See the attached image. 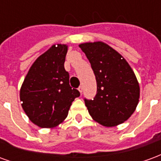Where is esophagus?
<instances>
[{
    "label": "esophagus",
    "instance_id": "esophagus-1",
    "mask_svg": "<svg viewBox=\"0 0 161 161\" xmlns=\"http://www.w3.org/2000/svg\"><path fill=\"white\" fill-rule=\"evenodd\" d=\"M83 90H84L83 86H79V88H78V91H79V92H80L81 94H82V92H83Z\"/></svg>",
    "mask_w": 161,
    "mask_h": 161
}]
</instances>
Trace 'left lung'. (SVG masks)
<instances>
[{"instance_id": "1", "label": "left lung", "mask_w": 161, "mask_h": 161, "mask_svg": "<svg viewBox=\"0 0 161 161\" xmlns=\"http://www.w3.org/2000/svg\"><path fill=\"white\" fill-rule=\"evenodd\" d=\"M91 64L97 91L93 100L84 99L91 117L105 127L127 121L137 107L140 86L135 72L121 54L101 41L80 44Z\"/></svg>"}]
</instances>
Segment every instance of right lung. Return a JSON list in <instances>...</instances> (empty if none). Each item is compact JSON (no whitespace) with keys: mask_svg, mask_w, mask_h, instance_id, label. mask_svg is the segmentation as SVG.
<instances>
[{"mask_svg":"<svg viewBox=\"0 0 161 161\" xmlns=\"http://www.w3.org/2000/svg\"><path fill=\"white\" fill-rule=\"evenodd\" d=\"M68 46L53 45L30 67L24 79L19 98L30 121L40 128L56 127L66 118L79 91L69 84V73L64 64Z\"/></svg>","mask_w":161,"mask_h":161,"instance_id":"1","label":"right lung"}]
</instances>
